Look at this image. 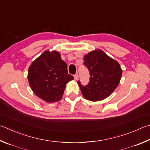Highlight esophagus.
Instances as JSON below:
<instances>
[{
  "label": "esophagus",
  "instance_id": "esophagus-1",
  "mask_svg": "<svg viewBox=\"0 0 150 150\" xmlns=\"http://www.w3.org/2000/svg\"><path fill=\"white\" fill-rule=\"evenodd\" d=\"M74 79H75V81H77L78 80V79H79V75L77 74H75V75H74Z\"/></svg>",
  "mask_w": 150,
  "mask_h": 150
}]
</instances>
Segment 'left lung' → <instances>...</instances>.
Returning <instances> with one entry per match:
<instances>
[{
	"label": "left lung",
	"mask_w": 150,
	"mask_h": 150,
	"mask_svg": "<svg viewBox=\"0 0 150 150\" xmlns=\"http://www.w3.org/2000/svg\"><path fill=\"white\" fill-rule=\"evenodd\" d=\"M83 59L91 75L86 86H83L80 81L78 82L83 97L92 102L105 99L120 82L122 73L120 64L100 49L90 52Z\"/></svg>",
	"instance_id": "obj_1"
}]
</instances>
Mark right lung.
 <instances>
[{
	"label": "right lung",
	"mask_w": 150,
	"mask_h": 150,
	"mask_svg": "<svg viewBox=\"0 0 150 150\" xmlns=\"http://www.w3.org/2000/svg\"><path fill=\"white\" fill-rule=\"evenodd\" d=\"M28 79L34 94L48 103L60 100L66 84L74 79L59 52L48 50L30 65Z\"/></svg>",
	"instance_id": "add662e5"
}]
</instances>
